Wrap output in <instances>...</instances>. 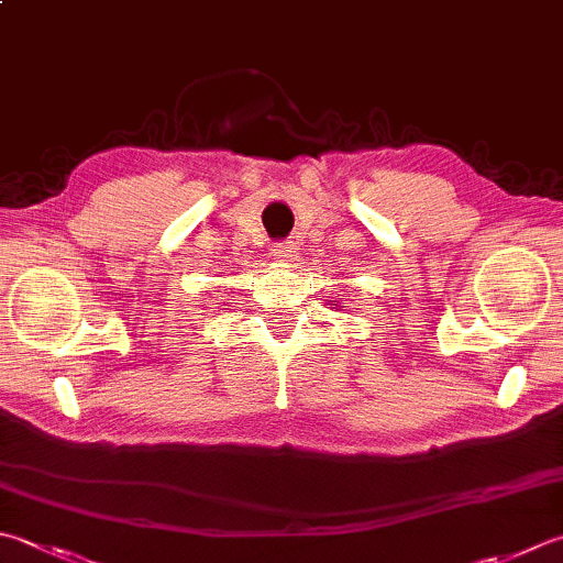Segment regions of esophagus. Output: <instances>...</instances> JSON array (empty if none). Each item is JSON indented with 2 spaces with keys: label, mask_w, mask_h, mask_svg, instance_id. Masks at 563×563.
Wrapping results in <instances>:
<instances>
[{
  "label": "esophagus",
  "mask_w": 563,
  "mask_h": 563,
  "mask_svg": "<svg viewBox=\"0 0 563 563\" xmlns=\"http://www.w3.org/2000/svg\"><path fill=\"white\" fill-rule=\"evenodd\" d=\"M272 257L277 260V262H294L296 260V245H294L291 240L279 242V245H274Z\"/></svg>",
  "instance_id": "obj_1"
}]
</instances>
